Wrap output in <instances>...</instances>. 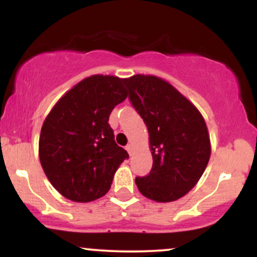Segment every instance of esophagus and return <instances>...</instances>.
I'll return each instance as SVG.
<instances>
[{
  "label": "esophagus",
  "instance_id": "esophagus-1",
  "mask_svg": "<svg viewBox=\"0 0 257 257\" xmlns=\"http://www.w3.org/2000/svg\"><path fill=\"white\" fill-rule=\"evenodd\" d=\"M125 150H126V151H128L129 155H132V150H133V146L131 145V144H129V145H126V146H125Z\"/></svg>",
  "mask_w": 257,
  "mask_h": 257
}]
</instances>
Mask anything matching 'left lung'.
<instances>
[{
	"mask_svg": "<svg viewBox=\"0 0 257 257\" xmlns=\"http://www.w3.org/2000/svg\"><path fill=\"white\" fill-rule=\"evenodd\" d=\"M129 99L149 131L151 172L135 179L146 198L168 203L197 185L211 155L210 137L198 108L166 79L153 75L124 78Z\"/></svg>",
	"mask_w": 257,
	"mask_h": 257,
	"instance_id": "1",
	"label": "left lung"
}]
</instances>
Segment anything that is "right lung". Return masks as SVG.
Returning <instances> with one entry per match:
<instances>
[{
    "label": "right lung",
    "mask_w": 257,
    "mask_h": 257,
    "mask_svg": "<svg viewBox=\"0 0 257 257\" xmlns=\"http://www.w3.org/2000/svg\"><path fill=\"white\" fill-rule=\"evenodd\" d=\"M124 78L91 75L58 100L38 141L41 166L65 198L88 203L105 196L128 152L114 143L108 117L124 101Z\"/></svg>",
    "instance_id": "add662e5"
}]
</instances>
